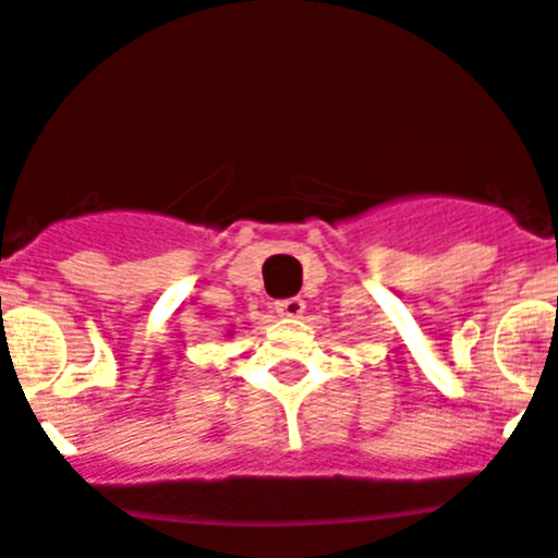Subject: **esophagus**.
Listing matches in <instances>:
<instances>
[{
    "label": "esophagus",
    "instance_id": "obj_1",
    "mask_svg": "<svg viewBox=\"0 0 558 558\" xmlns=\"http://www.w3.org/2000/svg\"><path fill=\"white\" fill-rule=\"evenodd\" d=\"M303 308H306V303H303L301 298H283V301L275 303V312H278L280 317H301Z\"/></svg>",
    "mask_w": 558,
    "mask_h": 558
}]
</instances>
